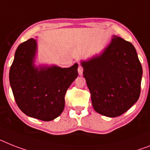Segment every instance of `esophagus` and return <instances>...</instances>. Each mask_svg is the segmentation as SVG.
<instances>
[{
	"label": "esophagus",
	"mask_w": 150,
	"mask_h": 150,
	"mask_svg": "<svg viewBox=\"0 0 150 150\" xmlns=\"http://www.w3.org/2000/svg\"><path fill=\"white\" fill-rule=\"evenodd\" d=\"M78 71H79V75H81L83 74V67L81 65H79V69H78Z\"/></svg>",
	"instance_id": "esophagus-1"
}]
</instances>
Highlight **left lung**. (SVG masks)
<instances>
[{"instance_id":"obj_1","label":"left lung","mask_w":150,"mask_h":150,"mask_svg":"<svg viewBox=\"0 0 150 150\" xmlns=\"http://www.w3.org/2000/svg\"><path fill=\"white\" fill-rule=\"evenodd\" d=\"M81 65L96 112L116 117L138 100L143 69L132 43L114 36L100 55Z\"/></svg>"}]
</instances>
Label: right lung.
<instances>
[{"instance_id":"add662e5","label":"right lung","mask_w":150,"mask_h":150,"mask_svg":"<svg viewBox=\"0 0 150 150\" xmlns=\"http://www.w3.org/2000/svg\"><path fill=\"white\" fill-rule=\"evenodd\" d=\"M37 42L30 39L17 47L9 79L17 106L26 115L43 121L58 117L65 108V95L78 77L77 63L69 68L36 67Z\"/></svg>"}]
</instances>
